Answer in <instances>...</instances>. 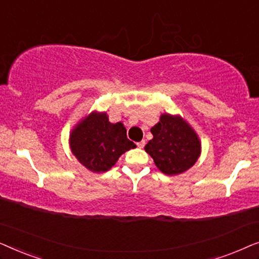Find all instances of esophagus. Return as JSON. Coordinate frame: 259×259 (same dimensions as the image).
Returning <instances> with one entry per match:
<instances>
[{"instance_id":"obj_1","label":"esophagus","mask_w":259,"mask_h":259,"mask_svg":"<svg viewBox=\"0 0 259 259\" xmlns=\"http://www.w3.org/2000/svg\"><path fill=\"white\" fill-rule=\"evenodd\" d=\"M137 146L139 147V148H144V146H145V141L143 140V141H140V143H138Z\"/></svg>"}]
</instances>
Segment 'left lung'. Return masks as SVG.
I'll list each match as a JSON object with an SVG mask.
<instances>
[{"label": "left lung", "instance_id": "left-lung-1", "mask_svg": "<svg viewBox=\"0 0 259 259\" xmlns=\"http://www.w3.org/2000/svg\"><path fill=\"white\" fill-rule=\"evenodd\" d=\"M151 133L153 139L148 141L145 151L162 173L177 176L196 164L201 151L200 140L182 116L161 114Z\"/></svg>", "mask_w": 259, "mask_h": 259}]
</instances>
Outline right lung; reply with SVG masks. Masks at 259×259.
<instances>
[{
    "label": "right lung",
    "mask_w": 259,
    "mask_h": 259,
    "mask_svg": "<svg viewBox=\"0 0 259 259\" xmlns=\"http://www.w3.org/2000/svg\"><path fill=\"white\" fill-rule=\"evenodd\" d=\"M69 145L80 164L95 173L108 171L120 155L136 147L121 122L111 123L106 112L95 111L72 130Z\"/></svg>",
    "instance_id": "obj_1"
}]
</instances>
